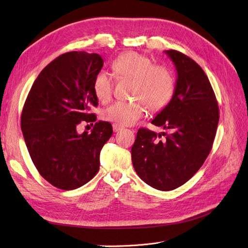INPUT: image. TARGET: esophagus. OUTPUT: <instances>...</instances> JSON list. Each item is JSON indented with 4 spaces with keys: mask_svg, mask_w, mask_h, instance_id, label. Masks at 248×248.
Masks as SVG:
<instances>
[{
    "mask_svg": "<svg viewBox=\"0 0 248 248\" xmlns=\"http://www.w3.org/2000/svg\"><path fill=\"white\" fill-rule=\"evenodd\" d=\"M121 129H123L122 126H120L118 124H112V130H114L115 132H118V131H120Z\"/></svg>",
    "mask_w": 248,
    "mask_h": 248,
    "instance_id": "34e87169",
    "label": "esophagus"
}]
</instances>
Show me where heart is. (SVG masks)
Instances as JSON below:
<instances>
[{
    "instance_id": "1",
    "label": "heart",
    "mask_w": 248,
    "mask_h": 248,
    "mask_svg": "<svg viewBox=\"0 0 248 248\" xmlns=\"http://www.w3.org/2000/svg\"><path fill=\"white\" fill-rule=\"evenodd\" d=\"M112 70L119 78L133 80L132 102L117 101L104 109L106 121L120 126L132 125L147 112V106L152 111H159L171 101L176 81L170 70L162 65L153 64L149 57L137 51L120 55L112 62ZM97 99L108 102L112 95L114 80L107 71H99L93 82Z\"/></svg>"
}]
</instances>
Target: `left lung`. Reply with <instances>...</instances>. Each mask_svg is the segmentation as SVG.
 Segmentation results:
<instances>
[{
    "instance_id": "1",
    "label": "left lung",
    "mask_w": 248,
    "mask_h": 248,
    "mask_svg": "<svg viewBox=\"0 0 248 248\" xmlns=\"http://www.w3.org/2000/svg\"><path fill=\"white\" fill-rule=\"evenodd\" d=\"M174 62L178 78L174 97L152 124L170 130L157 134L140 128L131 148L139 177L148 185L169 191L196 174L211 151L219 121V108L202 67L181 51H164ZM166 138L159 139L162 136Z\"/></svg>"
}]
</instances>
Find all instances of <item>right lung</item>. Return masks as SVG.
Listing matches in <instances>:
<instances>
[{
  "label": "right lung",
  "instance_id": "right-lung-1",
  "mask_svg": "<svg viewBox=\"0 0 248 248\" xmlns=\"http://www.w3.org/2000/svg\"><path fill=\"white\" fill-rule=\"evenodd\" d=\"M103 66L98 54L69 51L44 68L30 90L20 117L28 151L39 174L59 189L85 185L98 172L99 155L112 134L99 121L91 134L78 135L82 122H96L93 82Z\"/></svg>",
  "mask_w": 248,
  "mask_h": 248
}]
</instances>
